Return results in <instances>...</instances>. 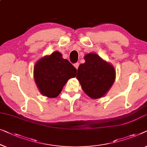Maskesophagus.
<instances>
[{
    "label": "esophagus",
    "instance_id": "obj_1",
    "mask_svg": "<svg viewBox=\"0 0 147 147\" xmlns=\"http://www.w3.org/2000/svg\"><path fill=\"white\" fill-rule=\"evenodd\" d=\"M79 65H80V63H74V67H75L76 68L78 69V67H79Z\"/></svg>",
    "mask_w": 147,
    "mask_h": 147
}]
</instances>
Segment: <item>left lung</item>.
<instances>
[{"mask_svg": "<svg viewBox=\"0 0 147 147\" xmlns=\"http://www.w3.org/2000/svg\"><path fill=\"white\" fill-rule=\"evenodd\" d=\"M84 63L80 65L76 78L85 93L91 99L105 96L115 80L114 67L99 55L89 53L84 56Z\"/></svg>", "mask_w": 147, "mask_h": 147, "instance_id": "left-lung-1", "label": "left lung"}]
</instances>
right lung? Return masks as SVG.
<instances>
[{
  "label": "right lung",
  "instance_id": "add662e5",
  "mask_svg": "<svg viewBox=\"0 0 147 147\" xmlns=\"http://www.w3.org/2000/svg\"><path fill=\"white\" fill-rule=\"evenodd\" d=\"M76 69L62 54L55 51L40 58L34 67V78L40 93L49 98L58 97L69 79L76 76Z\"/></svg>",
  "mask_w": 147,
  "mask_h": 147
}]
</instances>
